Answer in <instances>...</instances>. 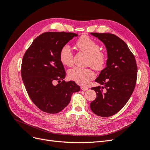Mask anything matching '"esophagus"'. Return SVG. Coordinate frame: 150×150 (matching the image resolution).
I'll use <instances>...</instances> for the list:
<instances>
[{"label": "esophagus", "instance_id": "obj_1", "mask_svg": "<svg viewBox=\"0 0 150 150\" xmlns=\"http://www.w3.org/2000/svg\"><path fill=\"white\" fill-rule=\"evenodd\" d=\"M81 88L83 91H86V90H88L89 89L88 86H81Z\"/></svg>", "mask_w": 150, "mask_h": 150}]
</instances>
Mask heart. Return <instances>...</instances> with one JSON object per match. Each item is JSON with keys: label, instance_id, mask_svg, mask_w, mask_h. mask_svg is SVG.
Returning <instances> with one entry per match:
<instances>
[{"label": "heart", "instance_id": "heart-1", "mask_svg": "<svg viewBox=\"0 0 150 150\" xmlns=\"http://www.w3.org/2000/svg\"><path fill=\"white\" fill-rule=\"evenodd\" d=\"M76 46L79 51L88 56V64L96 71H101L107 61L106 52L99 50V44L88 36L83 35L76 42ZM59 59L62 64L66 66L73 64V54L70 47L66 44L61 49ZM68 78L79 84H86L94 78V73L90 68L75 67L68 71Z\"/></svg>", "mask_w": 150, "mask_h": 150}]
</instances>
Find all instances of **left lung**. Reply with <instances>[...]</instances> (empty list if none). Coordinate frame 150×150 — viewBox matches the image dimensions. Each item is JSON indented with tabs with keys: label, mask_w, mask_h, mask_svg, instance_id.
Segmentation results:
<instances>
[{
	"label": "left lung",
	"mask_w": 150,
	"mask_h": 150,
	"mask_svg": "<svg viewBox=\"0 0 150 150\" xmlns=\"http://www.w3.org/2000/svg\"><path fill=\"white\" fill-rule=\"evenodd\" d=\"M105 45L106 67L95 80L103 86L93 87L96 98L90 108L98 116L108 117L120 111L130 98L135 88L138 68L135 57L127 44L116 35L91 33Z\"/></svg>",
	"instance_id": "left-lung-1"
}]
</instances>
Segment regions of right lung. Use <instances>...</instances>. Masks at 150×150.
<instances>
[{
    "mask_svg": "<svg viewBox=\"0 0 150 150\" xmlns=\"http://www.w3.org/2000/svg\"><path fill=\"white\" fill-rule=\"evenodd\" d=\"M78 35L65 32H46L35 38L22 59L21 76L25 88L35 105L44 112L54 114L70 103L79 86L65 82L66 72L59 59L63 46ZM58 80L56 86L53 81Z\"/></svg>",
    "mask_w": 150,
    "mask_h": 150,
    "instance_id": "1",
    "label": "right lung"
}]
</instances>
